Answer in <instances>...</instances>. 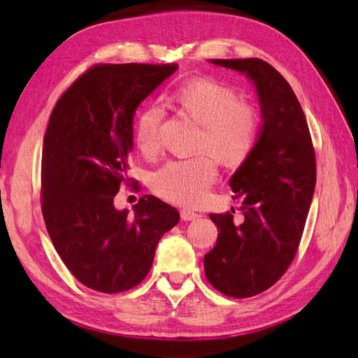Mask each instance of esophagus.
Returning <instances> with one entry per match:
<instances>
[{"instance_id": "1", "label": "esophagus", "mask_w": 358, "mask_h": 358, "mask_svg": "<svg viewBox=\"0 0 358 358\" xmlns=\"http://www.w3.org/2000/svg\"><path fill=\"white\" fill-rule=\"evenodd\" d=\"M199 213L197 212H194V210H189V209H182L180 210V218L183 220V221H192V220H196V218H199Z\"/></svg>"}]
</instances>
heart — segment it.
Returning <instances> with one entry per match:
<instances>
[{"label":"heart","mask_w":358,"mask_h":358,"mask_svg":"<svg viewBox=\"0 0 358 358\" xmlns=\"http://www.w3.org/2000/svg\"><path fill=\"white\" fill-rule=\"evenodd\" d=\"M171 103L200 124L197 149L201 152L171 159L150 176L158 197L180 206L201 203L218 175V158L237 166L252 152L259 134V116L251 104L239 101L237 92L218 80L196 79L171 94ZM164 110L148 106L136 119V146L143 155L159 149V129Z\"/></svg>","instance_id":"b5f03b06"}]
</instances>
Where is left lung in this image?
Returning a JSON list of instances; mask_svg holds the SVG:
<instances>
[{"label":"left lung","mask_w":358,"mask_h":358,"mask_svg":"<svg viewBox=\"0 0 358 358\" xmlns=\"http://www.w3.org/2000/svg\"><path fill=\"white\" fill-rule=\"evenodd\" d=\"M210 62L246 73L262 104L258 142L230 179L243 218L210 213L218 239L204 255L210 285L245 299L275 285L297 254L315 191V149L297 96L276 69L259 58Z\"/></svg>","instance_id":"8db88e82"}]
</instances>
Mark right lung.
<instances>
[{"mask_svg":"<svg viewBox=\"0 0 358 358\" xmlns=\"http://www.w3.org/2000/svg\"><path fill=\"white\" fill-rule=\"evenodd\" d=\"M178 64H96L53 107L43 140L41 212L50 241L73 276L115 294L149 273L162 234L179 212L154 196L116 210L129 187L134 112ZM134 183L133 189H137Z\"/></svg>","mask_w":358,"mask_h":358,"instance_id":"obj_1","label":"right lung"}]
</instances>
